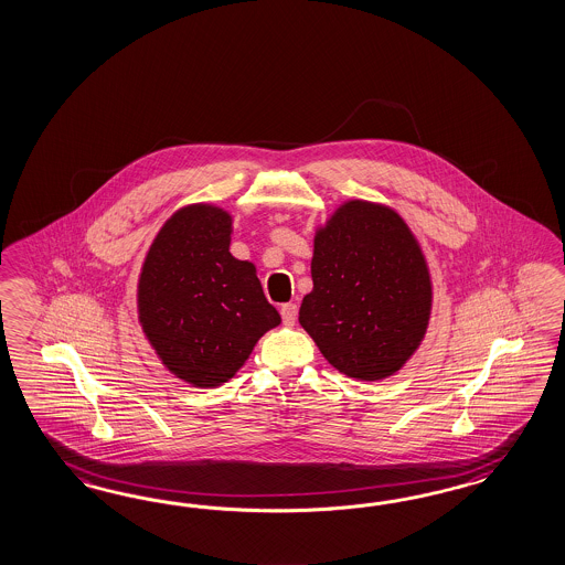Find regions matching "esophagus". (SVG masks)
I'll use <instances>...</instances> for the list:
<instances>
[{
	"label": "esophagus",
	"mask_w": 565,
	"mask_h": 565,
	"mask_svg": "<svg viewBox=\"0 0 565 565\" xmlns=\"http://www.w3.org/2000/svg\"><path fill=\"white\" fill-rule=\"evenodd\" d=\"M297 311H299L297 303H285V306L280 307V316H282L285 326H292V323L297 322Z\"/></svg>",
	"instance_id": "34e87169"
}]
</instances>
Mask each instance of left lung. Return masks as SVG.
<instances>
[{
	"label": "left lung",
	"instance_id": "8db88e82",
	"mask_svg": "<svg viewBox=\"0 0 565 565\" xmlns=\"http://www.w3.org/2000/svg\"><path fill=\"white\" fill-rule=\"evenodd\" d=\"M311 280L299 323L334 370L377 382L417 353L434 285L419 242L396 210L356 198L342 202L316 226Z\"/></svg>",
	"mask_w": 565,
	"mask_h": 565
}]
</instances>
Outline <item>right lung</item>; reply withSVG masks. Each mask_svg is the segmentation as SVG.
<instances>
[{
	"label": "right lung",
	"mask_w": 565,
	"mask_h": 565,
	"mask_svg": "<svg viewBox=\"0 0 565 565\" xmlns=\"http://www.w3.org/2000/svg\"><path fill=\"white\" fill-rule=\"evenodd\" d=\"M233 216L198 202L175 210L146 252L138 322L162 365L195 387L228 382L280 323L256 266L231 252Z\"/></svg>",
	"instance_id": "right-lung-1"
}]
</instances>
